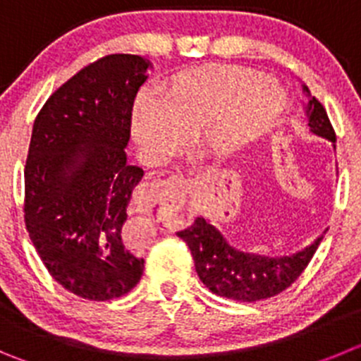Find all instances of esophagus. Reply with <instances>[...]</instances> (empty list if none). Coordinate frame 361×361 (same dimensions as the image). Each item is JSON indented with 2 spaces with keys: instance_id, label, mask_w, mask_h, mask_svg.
<instances>
[{
  "instance_id": "esophagus-1",
  "label": "esophagus",
  "mask_w": 361,
  "mask_h": 361,
  "mask_svg": "<svg viewBox=\"0 0 361 361\" xmlns=\"http://www.w3.org/2000/svg\"><path fill=\"white\" fill-rule=\"evenodd\" d=\"M187 181L183 178H167L140 185L133 194V207L137 212L149 214L160 212L176 217L187 203Z\"/></svg>"
}]
</instances>
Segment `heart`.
<instances>
[{"label":"heart","mask_w":361,"mask_h":361,"mask_svg":"<svg viewBox=\"0 0 361 361\" xmlns=\"http://www.w3.org/2000/svg\"><path fill=\"white\" fill-rule=\"evenodd\" d=\"M285 109V94L264 74L242 67L183 71L165 83L154 104H139L133 137L151 160L169 157L196 137L207 153L230 158L267 137Z\"/></svg>","instance_id":"obj_1"}]
</instances>
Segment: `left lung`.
Wrapping results in <instances>:
<instances>
[{
	"label": "left lung",
	"mask_w": 361,
	"mask_h": 361,
	"mask_svg": "<svg viewBox=\"0 0 361 361\" xmlns=\"http://www.w3.org/2000/svg\"><path fill=\"white\" fill-rule=\"evenodd\" d=\"M302 90L310 97L305 106L310 131L331 140L335 147V130L324 106L310 96L308 87L302 85ZM176 235L187 242L203 285L214 294L242 302L262 301L290 287L310 264L322 240L321 235L290 257H265L233 247L204 217H197L187 230L178 231Z\"/></svg>",
	"instance_id": "1"
}]
</instances>
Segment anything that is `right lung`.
Returning <instances> with one entry per match:
<instances>
[{
    "mask_svg": "<svg viewBox=\"0 0 361 361\" xmlns=\"http://www.w3.org/2000/svg\"><path fill=\"white\" fill-rule=\"evenodd\" d=\"M149 60L109 55L49 96L32 130L25 222L49 274L90 301L128 294L144 260L121 238L144 171L128 164L131 110Z\"/></svg>",
    "mask_w": 361,
    "mask_h": 361,
    "instance_id": "1",
    "label": "right lung"
}]
</instances>
